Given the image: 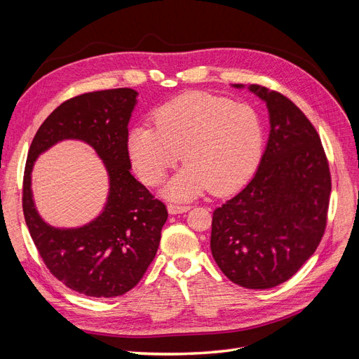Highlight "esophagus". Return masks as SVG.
<instances>
[{"label":"esophagus","instance_id":"1","mask_svg":"<svg viewBox=\"0 0 359 359\" xmlns=\"http://www.w3.org/2000/svg\"><path fill=\"white\" fill-rule=\"evenodd\" d=\"M189 210H190V206H186V205H175V203L168 205V211H169V214H172V215L187 212Z\"/></svg>","mask_w":359,"mask_h":359}]
</instances>
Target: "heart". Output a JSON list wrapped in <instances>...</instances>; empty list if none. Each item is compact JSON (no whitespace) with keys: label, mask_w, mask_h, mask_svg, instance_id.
<instances>
[{"label":"heart","mask_w":359,"mask_h":359,"mask_svg":"<svg viewBox=\"0 0 359 359\" xmlns=\"http://www.w3.org/2000/svg\"><path fill=\"white\" fill-rule=\"evenodd\" d=\"M262 140V124L252 106L190 91L156 111L154 128L135 127L127 149L148 186L165 180L182 153L187 165L163 187L161 196L189 202L206 190L224 194L240 187L257 166Z\"/></svg>","instance_id":"b5f03b06"}]
</instances>
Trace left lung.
I'll use <instances>...</instances> for the list:
<instances>
[{
	"mask_svg": "<svg viewBox=\"0 0 359 359\" xmlns=\"http://www.w3.org/2000/svg\"><path fill=\"white\" fill-rule=\"evenodd\" d=\"M232 86L265 102L269 135L252 181L212 212L211 253L235 285L269 289L316 252L327 224L330 168L318 132L287 97L259 85Z\"/></svg>",
	"mask_w": 359,
	"mask_h": 359,
	"instance_id": "left-lung-1",
	"label": "left lung"
}]
</instances>
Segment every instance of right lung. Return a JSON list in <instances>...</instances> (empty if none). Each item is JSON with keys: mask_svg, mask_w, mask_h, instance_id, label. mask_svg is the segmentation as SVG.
I'll use <instances>...</instances> for the list:
<instances>
[{"mask_svg": "<svg viewBox=\"0 0 359 359\" xmlns=\"http://www.w3.org/2000/svg\"><path fill=\"white\" fill-rule=\"evenodd\" d=\"M137 91L86 93L64 102L32 139L24 173V215L43 262L64 285L86 297L112 298L133 289L157 253L168 210L132 173L127 139ZM62 140L90 144L108 173V196L100 215L76 228L49 225L36 211L32 169Z\"/></svg>", "mask_w": 359, "mask_h": 359, "instance_id": "add662e5", "label": "right lung"}]
</instances>
